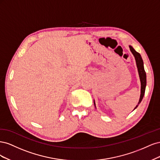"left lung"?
Here are the masks:
<instances>
[{
  "instance_id": "obj_1",
  "label": "left lung",
  "mask_w": 160,
  "mask_h": 160,
  "mask_svg": "<svg viewBox=\"0 0 160 160\" xmlns=\"http://www.w3.org/2000/svg\"><path fill=\"white\" fill-rule=\"evenodd\" d=\"M131 52H132V54L133 55L135 61H136V65L138 67V73L139 76V79L140 81H141V95H140V98L139 100V102L138 105H136V107L135 108V109H136L138 108V106L139 104L141 103V101L143 99V98L145 94V91H146V71L144 70V67H143V62L142 60V58L140 55L139 52L137 51H135V50L133 49V48L129 45V46ZM94 105L95 107V101H94ZM133 109V110H134Z\"/></svg>"
}]
</instances>
